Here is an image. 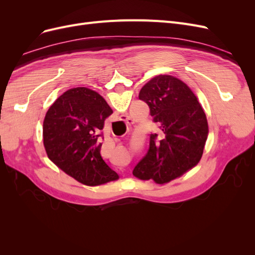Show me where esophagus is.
Returning <instances> with one entry per match:
<instances>
[{"label":"esophagus","instance_id":"esophagus-1","mask_svg":"<svg viewBox=\"0 0 255 255\" xmlns=\"http://www.w3.org/2000/svg\"><path fill=\"white\" fill-rule=\"evenodd\" d=\"M122 120H125L126 122H128V123H130L132 122V119H130L128 116H122Z\"/></svg>","mask_w":255,"mask_h":255}]
</instances>
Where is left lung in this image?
<instances>
[{"mask_svg": "<svg viewBox=\"0 0 255 255\" xmlns=\"http://www.w3.org/2000/svg\"><path fill=\"white\" fill-rule=\"evenodd\" d=\"M139 99L148 104L159 133L133 174L158 184L170 182L195 167L202 157L208 134L206 116L186 84L171 75H157L146 83Z\"/></svg>", "mask_w": 255, "mask_h": 255, "instance_id": "left-lung-1", "label": "left lung"}]
</instances>
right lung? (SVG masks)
<instances>
[{"mask_svg":"<svg viewBox=\"0 0 255 255\" xmlns=\"http://www.w3.org/2000/svg\"><path fill=\"white\" fill-rule=\"evenodd\" d=\"M113 114L102 96L86 87L64 92L43 121V144L49 158L88 186L119 179L101 156L105 119Z\"/></svg>","mask_w":255,"mask_h":255,"instance_id":"1","label":"right lung"}]
</instances>
